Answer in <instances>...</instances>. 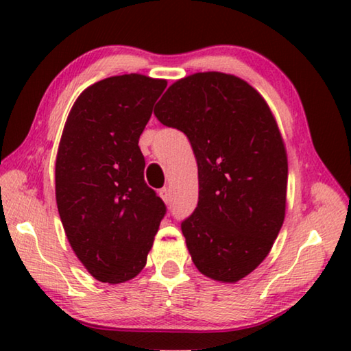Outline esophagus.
<instances>
[{
  "label": "esophagus",
  "mask_w": 351,
  "mask_h": 351,
  "mask_svg": "<svg viewBox=\"0 0 351 351\" xmlns=\"http://www.w3.org/2000/svg\"><path fill=\"white\" fill-rule=\"evenodd\" d=\"M159 197L164 199L165 204H170V201H171V190L169 187L161 189V190H159Z\"/></svg>",
  "instance_id": "34e87169"
}]
</instances>
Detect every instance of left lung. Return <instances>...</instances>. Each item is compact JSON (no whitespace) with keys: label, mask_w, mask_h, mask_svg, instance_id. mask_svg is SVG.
<instances>
[{"label":"left lung","mask_w":351,"mask_h":351,"mask_svg":"<svg viewBox=\"0 0 351 351\" xmlns=\"http://www.w3.org/2000/svg\"><path fill=\"white\" fill-rule=\"evenodd\" d=\"M154 116L197 158L198 206L181 223L195 266L241 280L269 254L287 207V150L268 104L239 77L197 73L165 91Z\"/></svg>","instance_id":"8db88e82"}]
</instances>
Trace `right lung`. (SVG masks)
Returning a JSON list of instances; mask_svg holds the SVG:
<instances>
[{
    "label": "right lung",
    "mask_w": 351,
    "mask_h": 351,
    "mask_svg": "<svg viewBox=\"0 0 351 351\" xmlns=\"http://www.w3.org/2000/svg\"><path fill=\"white\" fill-rule=\"evenodd\" d=\"M165 86L141 74L108 77L77 97L64 123L57 207L71 247L99 282L122 283L144 269L167 212L144 181L138 145Z\"/></svg>",
    "instance_id": "add662e5"
}]
</instances>
